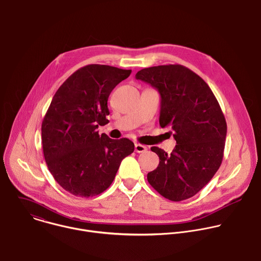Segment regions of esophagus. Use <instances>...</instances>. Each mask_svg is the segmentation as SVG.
Here are the masks:
<instances>
[{"instance_id":"esophagus-1","label":"esophagus","mask_w":261,"mask_h":261,"mask_svg":"<svg viewBox=\"0 0 261 261\" xmlns=\"http://www.w3.org/2000/svg\"><path fill=\"white\" fill-rule=\"evenodd\" d=\"M147 151V147L143 144H139V143H136L135 144V152L136 153H144Z\"/></svg>"}]
</instances>
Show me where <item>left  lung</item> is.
<instances>
[{
  "label": "left lung",
  "instance_id": "obj_1",
  "mask_svg": "<svg viewBox=\"0 0 261 261\" xmlns=\"http://www.w3.org/2000/svg\"><path fill=\"white\" fill-rule=\"evenodd\" d=\"M135 77L160 93V126L169 127L176 141L170 154L151 147L160 162L147 173V181L171 201L188 199L212 179L222 163L225 117L207 84L182 65L144 68Z\"/></svg>",
  "mask_w": 261,
  "mask_h": 261
}]
</instances>
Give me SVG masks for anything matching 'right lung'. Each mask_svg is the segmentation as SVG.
I'll return each mask as SVG.
<instances>
[{
	"instance_id": "1",
	"label": "right lung",
	"mask_w": 261,
	"mask_h": 261,
	"mask_svg": "<svg viewBox=\"0 0 261 261\" xmlns=\"http://www.w3.org/2000/svg\"><path fill=\"white\" fill-rule=\"evenodd\" d=\"M131 70L91 64L70 75L56 92L43 118V155L54 178L69 193L92 197L114 181L134 143L96 131L108 123V97Z\"/></svg>"
}]
</instances>
